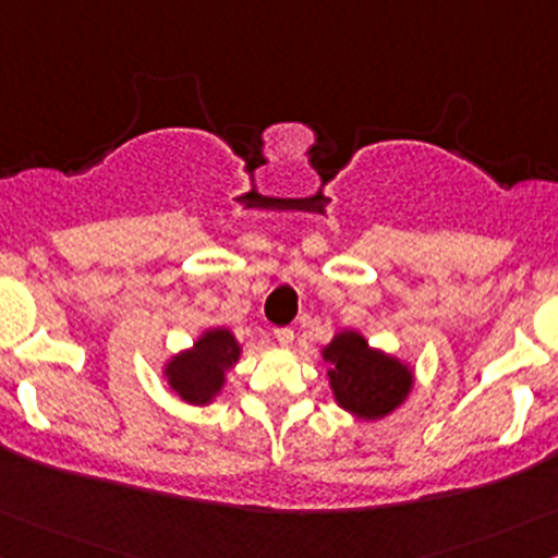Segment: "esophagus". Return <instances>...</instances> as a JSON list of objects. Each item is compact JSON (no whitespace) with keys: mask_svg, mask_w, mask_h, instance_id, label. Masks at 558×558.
I'll list each match as a JSON object with an SVG mask.
<instances>
[{"mask_svg":"<svg viewBox=\"0 0 558 558\" xmlns=\"http://www.w3.org/2000/svg\"><path fill=\"white\" fill-rule=\"evenodd\" d=\"M275 339L280 341V347L289 349L293 344V330L291 328H275Z\"/></svg>","mask_w":558,"mask_h":558,"instance_id":"34e87169","label":"esophagus"}]
</instances>
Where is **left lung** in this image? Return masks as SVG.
<instances>
[{
  "label": "left lung",
  "mask_w": 558,
  "mask_h": 558,
  "mask_svg": "<svg viewBox=\"0 0 558 558\" xmlns=\"http://www.w3.org/2000/svg\"><path fill=\"white\" fill-rule=\"evenodd\" d=\"M336 405L357 421H381L405 405L415 368L387 349L371 347L360 330L341 328L320 349Z\"/></svg>",
  "instance_id": "obj_1"
}]
</instances>
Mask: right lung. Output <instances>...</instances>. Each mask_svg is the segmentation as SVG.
<instances>
[{"label": "right lung", "instance_id": "1", "mask_svg": "<svg viewBox=\"0 0 558 558\" xmlns=\"http://www.w3.org/2000/svg\"><path fill=\"white\" fill-rule=\"evenodd\" d=\"M243 344L225 326L204 328L187 349H180L163 363L161 376L167 378L171 395L193 408L211 405L228 384V373L241 360Z\"/></svg>", "mask_w": 558, "mask_h": 558}]
</instances>
